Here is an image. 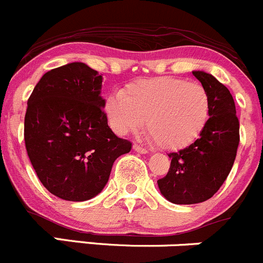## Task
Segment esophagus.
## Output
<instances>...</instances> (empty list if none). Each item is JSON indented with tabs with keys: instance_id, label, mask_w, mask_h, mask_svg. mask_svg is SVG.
<instances>
[{
	"instance_id": "1",
	"label": "esophagus",
	"mask_w": 263,
	"mask_h": 263,
	"mask_svg": "<svg viewBox=\"0 0 263 263\" xmlns=\"http://www.w3.org/2000/svg\"><path fill=\"white\" fill-rule=\"evenodd\" d=\"M133 149L136 152H138V154H147V152H148L146 148H143L142 146H139V144H134Z\"/></svg>"
}]
</instances>
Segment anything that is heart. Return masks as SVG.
<instances>
[{
    "instance_id": "1",
    "label": "heart",
    "mask_w": 263,
    "mask_h": 263,
    "mask_svg": "<svg viewBox=\"0 0 263 263\" xmlns=\"http://www.w3.org/2000/svg\"><path fill=\"white\" fill-rule=\"evenodd\" d=\"M211 101L204 86L176 77H157L132 82L121 94H111L104 103L111 129L117 134L141 129L165 149L191 144L209 119Z\"/></svg>"
}]
</instances>
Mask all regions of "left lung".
<instances>
[{"label":"left lung","mask_w":263,"mask_h":263,"mask_svg":"<svg viewBox=\"0 0 263 263\" xmlns=\"http://www.w3.org/2000/svg\"><path fill=\"white\" fill-rule=\"evenodd\" d=\"M208 91L209 119L199 138L167 156L171 167L159 179L160 192L173 204H197L211 199L231 172L239 146V120L230 90L211 73L192 71Z\"/></svg>","instance_id":"1"}]
</instances>
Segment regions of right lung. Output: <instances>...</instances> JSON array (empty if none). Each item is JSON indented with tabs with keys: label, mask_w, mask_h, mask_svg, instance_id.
I'll list each match as a JSON object with an SVG mask.
<instances>
[{
	"label": "right lung",
	"mask_w": 263,
	"mask_h": 263,
	"mask_svg": "<svg viewBox=\"0 0 263 263\" xmlns=\"http://www.w3.org/2000/svg\"><path fill=\"white\" fill-rule=\"evenodd\" d=\"M103 77L81 62L46 72L28 99L24 119L27 154L52 195L68 201L97 196L115 160L132 149L107 124Z\"/></svg>",
	"instance_id": "add662e5"
}]
</instances>
